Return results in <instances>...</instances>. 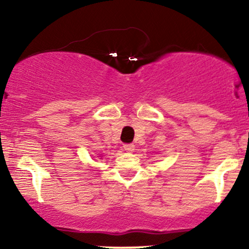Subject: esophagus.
Instances as JSON below:
<instances>
[{
	"label": "esophagus",
	"instance_id": "1",
	"mask_svg": "<svg viewBox=\"0 0 249 249\" xmlns=\"http://www.w3.org/2000/svg\"><path fill=\"white\" fill-rule=\"evenodd\" d=\"M123 148H124V151H126V152H132V151L134 150V145L133 144H124Z\"/></svg>",
	"mask_w": 249,
	"mask_h": 249
}]
</instances>
